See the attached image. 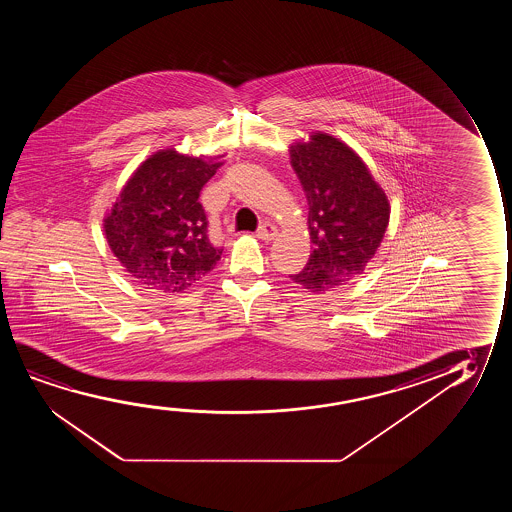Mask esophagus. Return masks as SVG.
<instances>
[{
  "label": "esophagus",
  "instance_id": "esophagus-1",
  "mask_svg": "<svg viewBox=\"0 0 512 512\" xmlns=\"http://www.w3.org/2000/svg\"><path fill=\"white\" fill-rule=\"evenodd\" d=\"M276 234H278V229L273 224H262L259 231H257V238L262 239V241H273Z\"/></svg>",
  "mask_w": 512,
  "mask_h": 512
}]
</instances>
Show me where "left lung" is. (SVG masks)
<instances>
[{
  "label": "left lung",
  "instance_id": "left-lung-1",
  "mask_svg": "<svg viewBox=\"0 0 512 512\" xmlns=\"http://www.w3.org/2000/svg\"><path fill=\"white\" fill-rule=\"evenodd\" d=\"M290 164L308 199L311 255L290 276L323 294L364 273L390 220L385 190L353 148L327 133L290 145Z\"/></svg>",
  "mask_w": 512,
  "mask_h": 512
}]
</instances>
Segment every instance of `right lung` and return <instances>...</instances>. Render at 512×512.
<instances>
[{
	"instance_id": "add662e5",
	"label": "right lung",
	"mask_w": 512,
	"mask_h": 512,
	"mask_svg": "<svg viewBox=\"0 0 512 512\" xmlns=\"http://www.w3.org/2000/svg\"><path fill=\"white\" fill-rule=\"evenodd\" d=\"M220 157L159 150L141 162L113 203L103 220L106 241L143 287L180 294L217 266L222 248L208 238L199 194L224 164Z\"/></svg>"
}]
</instances>
